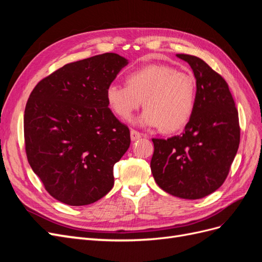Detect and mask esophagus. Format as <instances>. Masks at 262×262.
<instances>
[{
  "label": "esophagus",
  "instance_id": "esophagus-1",
  "mask_svg": "<svg viewBox=\"0 0 262 262\" xmlns=\"http://www.w3.org/2000/svg\"><path fill=\"white\" fill-rule=\"evenodd\" d=\"M130 137H131V140H132V141H136V140H139L140 138L143 137V134L132 129L131 132H130Z\"/></svg>",
  "mask_w": 262,
  "mask_h": 262
}]
</instances>
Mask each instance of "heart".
<instances>
[{"instance_id":"obj_1","label":"heart","mask_w":262,"mask_h":262,"mask_svg":"<svg viewBox=\"0 0 262 262\" xmlns=\"http://www.w3.org/2000/svg\"><path fill=\"white\" fill-rule=\"evenodd\" d=\"M125 84H110L106 90L109 108L123 120L131 119L143 101L146 110L137 122L149 128L177 131L193 114L196 86L192 74L170 66L149 64L130 72Z\"/></svg>"}]
</instances>
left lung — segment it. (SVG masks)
Segmentation results:
<instances>
[{"mask_svg":"<svg viewBox=\"0 0 262 262\" xmlns=\"http://www.w3.org/2000/svg\"><path fill=\"white\" fill-rule=\"evenodd\" d=\"M177 57L193 71L195 106L180 136L152 139L150 170L164 191L195 200L217 190L228 175L239 146L238 112L223 77L194 55Z\"/></svg>","mask_w":262,"mask_h":262,"instance_id":"obj_1","label":"left lung"}]
</instances>
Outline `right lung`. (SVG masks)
Here are the masks:
<instances>
[{
  "instance_id": "right-lung-1",
  "label": "right lung",
  "mask_w": 262,
  "mask_h": 262,
  "mask_svg": "<svg viewBox=\"0 0 262 262\" xmlns=\"http://www.w3.org/2000/svg\"><path fill=\"white\" fill-rule=\"evenodd\" d=\"M126 64L117 53L69 63L30 94L24 115L27 160L62 203L91 204L114 187V165L131 140L108 108L106 90Z\"/></svg>"
}]
</instances>
